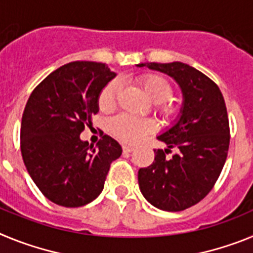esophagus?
I'll return each instance as SVG.
<instances>
[{"instance_id":"esophagus-1","label":"esophagus","mask_w":253,"mask_h":253,"mask_svg":"<svg viewBox=\"0 0 253 253\" xmlns=\"http://www.w3.org/2000/svg\"><path fill=\"white\" fill-rule=\"evenodd\" d=\"M133 151H134V148H133V147H130V146L123 147V152H124V153H131Z\"/></svg>"}]
</instances>
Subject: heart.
<instances>
[{
	"mask_svg": "<svg viewBox=\"0 0 253 253\" xmlns=\"http://www.w3.org/2000/svg\"><path fill=\"white\" fill-rule=\"evenodd\" d=\"M138 82L149 99L156 102V109L160 115L169 120L177 116L178 106L169 100L172 95V86L166 78L157 73H148L139 77ZM119 88V82L113 81L101 91L99 105L102 110L110 109L113 106ZM111 130L116 137L124 142L137 143L144 135L154 130V124L148 119H138L129 115H119L111 120Z\"/></svg>",
	"mask_w": 253,
	"mask_h": 253,
	"instance_id": "b5f03b06",
	"label": "heart"
}]
</instances>
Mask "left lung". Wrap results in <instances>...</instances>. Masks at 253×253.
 Here are the masks:
<instances>
[{"label":"left lung","instance_id":"left-lung-1","mask_svg":"<svg viewBox=\"0 0 253 253\" xmlns=\"http://www.w3.org/2000/svg\"><path fill=\"white\" fill-rule=\"evenodd\" d=\"M175 80L182 93L177 119L158 139L165 151H154L151 166L138 171L140 193L153 207L181 211L198 204L218 180L229 148V123L224 99L209 77L181 62L140 63ZM176 153L167 159L166 153Z\"/></svg>","mask_w":253,"mask_h":253}]
</instances>
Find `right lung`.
<instances>
[{
  "mask_svg": "<svg viewBox=\"0 0 253 253\" xmlns=\"http://www.w3.org/2000/svg\"><path fill=\"white\" fill-rule=\"evenodd\" d=\"M116 73L99 62H71L40 82L21 122V154L29 175L46 199L66 208L101 194L110 163L122 146L109 135L96 147L80 134L99 113V97Z\"/></svg>",
  "mask_w": 253,
  "mask_h": 253,
  "instance_id": "right-lung-1",
  "label": "right lung"
}]
</instances>
